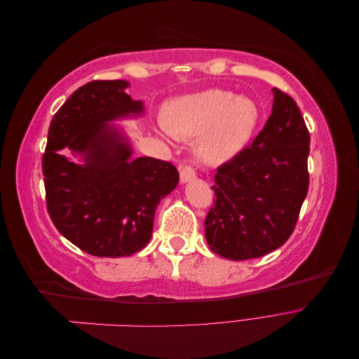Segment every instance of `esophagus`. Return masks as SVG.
<instances>
[{"label":"esophagus","instance_id":"esophagus-1","mask_svg":"<svg viewBox=\"0 0 359 359\" xmlns=\"http://www.w3.org/2000/svg\"><path fill=\"white\" fill-rule=\"evenodd\" d=\"M180 178H181V182H189V181L196 178V170H194L191 166H184L181 169Z\"/></svg>","mask_w":359,"mask_h":359}]
</instances>
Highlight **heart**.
Segmentation results:
<instances>
[{
	"mask_svg": "<svg viewBox=\"0 0 359 359\" xmlns=\"http://www.w3.org/2000/svg\"><path fill=\"white\" fill-rule=\"evenodd\" d=\"M260 121V107L250 97L226 90H206L172 100L165 127L178 139H196L198 157L206 165H223L248 145Z\"/></svg>",
	"mask_w": 359,
	"mask_h": 359,
	"instance_id": "1",
	"label": "heart"
}]
</instances>
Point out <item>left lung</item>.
<instances>
[{"label": "left lung", "mask_w": 359, "mask_h": 359, "mask_svg": "<svg viewBox=\"0 0 359 359\" xmlns=\"http://www.w3.org/2000/svg\"><path fill=\"white\" fill-rule=\"evenodd\" d=\"M274 103L252 144L217 168L205 238L231 260L265 256L292 235L309 191L310 133L295 100L273 88Z\"/></svg>", "instance_id": "left-lung-1"}]
</instances>
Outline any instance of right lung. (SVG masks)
Here are the masks:
<instances>
[{
  "label": "right lung",
  "mask_w": 359,
  "mask_h": 359,
  "mask_svg": "<svg viewBox=\"0 0 359 359\" xmlns=\"http://www.w3.org/2000/svg\"><path fill=\"white\" fill-rule=\"evenodd\" d=\"M127 81H93L53 115L43 154L46 205L62 236L99 257L132 256L153 233L160 201L177 187L169 161L132 158L128 139L111 121L139 116L144 104L126 94ZM83 158L74 163L57 151Z\"/></svg>",
  "instance_id": "obj_1"
}]
</instances>
